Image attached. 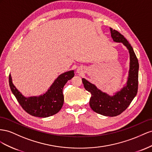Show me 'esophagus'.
<instances>
[{"label":"esophagus","mask_w":152,"mask_h":152,"mask_svg":"<svg viewBox=\"0 0 152 152\" xmlns=\"http://www.w3.org/2000/svg\"><path fill=\"white\" fill-rule=\"evenodd\" d=\"M80 70H78V69H77V72H80Z\"/></svg>","instance_id":"esophagus-1"}]
</instances>
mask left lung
<instances>
[{
	"label": "left lung",
	"instance_id": "left-lung-1",
	"mask_svg": "<svg viewBox=\"0 0 152 152\" xmlns=\"http://www.w3.org/2000/svg\"><path fill=\"white\" fill-rule=\"evenodd\" d=\"M111 36L114 42H122L129 50L130 64L127 80L124 87L113 95L97 88L94 84L82 79L85 88L91 94L90 106L92 110L104 116H116L127 109L136 97L138 88L139 63L132 47L123 35L110 28Z\"/></svg>",
	"mask_w": 152,
	"mask_h": 152
}]
</instances>
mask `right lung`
<instances>
[{
  "label": "right lung",
  "instance_id": "1",
  "mask_svg": "<svg viewBox=\"0 0 152 152\" xmlns=\"http://www.w3.org/2000/svg\"><path fill=\"white\" fill-rule=\"evenodd\" d=\"M74 76V70L61 74L47 92L39 96L25 97L12 83L11 75L9 76V82L12 93L26 112L34 116L46 118L57 113L61 110L64 101L62 89L67 81Z\"/></svg>",
  "mask_w": 152,
  "mask_h": 152
}]
</instances>
